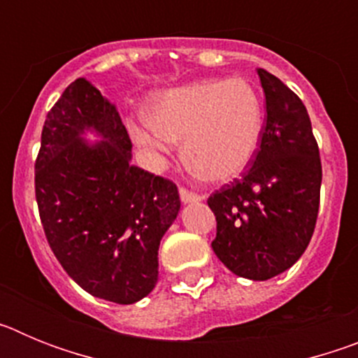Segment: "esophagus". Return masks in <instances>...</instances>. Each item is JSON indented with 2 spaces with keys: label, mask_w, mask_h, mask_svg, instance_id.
<instances>
[{
  "label": "esophagus",
  "mask_w": 358,
  "mask_h": 358,
  "mask_svg": "<svg viewBox=\"0 0 358 358\" xmlns=\"http://www.w3.org/2000/svg\"><path fill=\"white\" fill-rule=\"evenodd\" d=\"M179 195H181V201L185 202V204H188V202H197L202 199V195L195 194V192H189V189L186 188H179Z\"/></svg>",
  "instance_id": "esophagus-1"
}]
</instances>
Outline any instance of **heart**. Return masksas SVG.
<instances>
[{
    "label": "heart",
    "mask_w": 358,
    "mask_h": 358,
    "mask_svg": "<svg viewBox=\"0 0 358 358\" xmlns=\"http://www.w3.org/2000/svg\"><path fill=\"white\" fill-rule=\"evenodd\" d=\"M264 132V107L243 78L199 80L152 98L147 120L131 134L156 157L172 154L185 140L189 169L208 181H231L251 164Z\"/></svg>",
    "instance_id": "obj_1"
}]
</instances>
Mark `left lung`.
Segmentation results:
<instances>
[{"mask_svg": "<svg viewBox=\"0 0 358 358\" xmlns=\"http://www.w3.org/2000/svg\"><path fill=\"white\" fill-rule=\"evenodd\" d=\"M265 93L260 148L242 179L217 189L215 255L240 278L265 281L292 267L314 235L321 157L308 113L294 91L258 69Z\"/></svg>", "mask_w": 358, "mask_h": 358, "instance_id": "obj_1", "label": "left lung"}]
</instances>
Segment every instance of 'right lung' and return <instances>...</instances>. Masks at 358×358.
Listing matches in <instances>:
<instances>
[{
	"label": "right lung",
	"mask_w": 358,
	"mask_h": 358,
	"mask_svg": "<svg viewBox=\"0 0 358 358\" xmlns=\"http://www.w3.org/2000/svg\"><path fill=\"white\" fill-rule=\"evenodd\" d=\"M101 136L87 144L81 134ZM118 110L77 78L46 116L36 159L44 235L68 276L91 296L132 305L157 283L159 242L181 201L169 179L131 164Z\"/></svg>",
	"instance_id": "add662e5"
}]
</instances>
